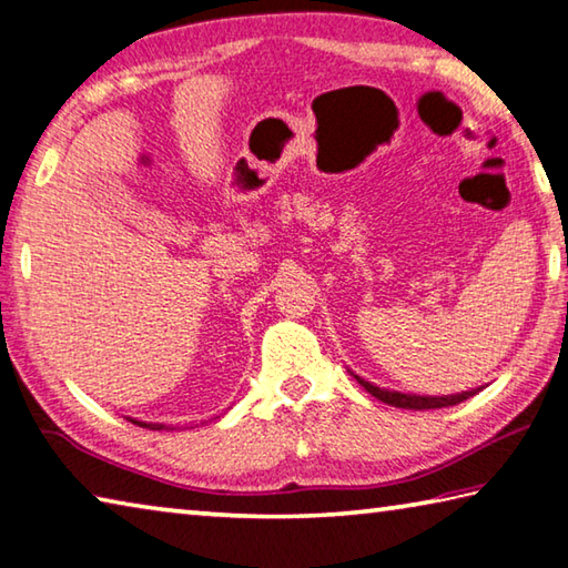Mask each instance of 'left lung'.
<instances>
[{
  "label": "left lung",
  "instance_id": "left-lung-1",
  "mask_svg": "<svg viewBox=\"0 0 568 568\" xmlns=\"http://www.w3.org/2000/svg\"><path fill=\"white\" fill-rule=\"evenodd\" d=\"M353 378L361 383V386L371 393V396H376L378 400L388 403V406H396V408H408V410H426V408H446V406H456V403L466 400L470 396H476L480 388H470L464 393H454V396H413V393H398V390H388V388H378L373 386V383L363 381L361 376Z\"/></svg>",
  "mask_w": 568,
  "mask_h": 568
}]
</instances>
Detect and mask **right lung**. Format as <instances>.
<instances>
[{"label": "right lung", "instance_id": "right-lung-1", "mask_svg": "<svg viewBox=\"0 0 568 568\" xmlns=\"http://www.w3.org/2000/svg\"><path fill=\"white\" fill-rule=\"evenodd\" d=\"M128 420L138 423V426H142V428H150V430H162V428H168L165 423H145V420H134V418H128Z\"/></svg>", "mask_w": 568, "mask_h": 568}]
</instances>
